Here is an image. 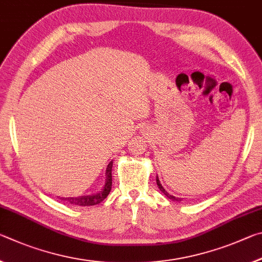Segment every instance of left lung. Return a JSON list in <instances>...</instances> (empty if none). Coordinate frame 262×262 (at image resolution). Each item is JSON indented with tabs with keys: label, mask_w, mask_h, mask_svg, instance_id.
<instances>
[{
	"label": "left lung",
	"mask_w": 262,
	"mask_h": 262,
	"mask_svg": "<svg viewBox=\"0 0 262 262\" xmlns=\"http://www.w3.org/2000/svg\"><path fill=\"white\" fill-rule=\"evenodd\" d=\"M157 184H158V186H159V189L163 192V194H166L169 199H171V200H173V201H181V200H182V199H180V198H176V196H172V195L169 194L168 192L163 189V186L161 185V183H160L158 176H157Z\"/></svg>",
	"instance_id": "8db88e82"
}]
</instances>
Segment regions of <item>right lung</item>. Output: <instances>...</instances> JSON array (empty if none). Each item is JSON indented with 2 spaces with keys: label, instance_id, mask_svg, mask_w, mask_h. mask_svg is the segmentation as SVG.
Returning <instances> with one entry per match:
<instances>
[{
  "label": "right lung",
  "instance_id": "1",
  "mask_svg": "<svg viewBox=\"0 0 262 262\" xmlns=\"http://www.w3.org/2000/svg\"><path fill=\"white\" fill-rule=\"evenodd\" d=\"M112 168H113V162H110L107 167V172H105L107 173V181H105V185L103 187V190L101 191L100 193L93 194V195L80 196V198H61V199L67 200L70 204L78 205V206H94L102 203V201L108 196L109 192L112 191V184H113Z\"/></svg>",
  "mask_w": 262,
  "mask_h": 262
}]
</instances>
